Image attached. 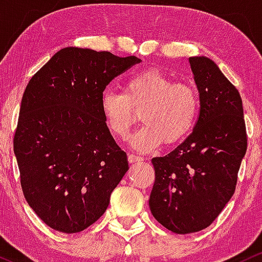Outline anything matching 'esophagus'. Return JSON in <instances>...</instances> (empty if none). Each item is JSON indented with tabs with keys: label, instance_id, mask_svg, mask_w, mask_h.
<instances>
[{
	"label": "esophagus",
	"instance_id": "1",
	"mask_svg": "<svg viewBox=\"0 0 262 262\" xmlns=\"http://www.w3.org/2000/svg\"><path fill=\"white\" fill-rule=\"evenodd\" d=\"M142 161H143V157H141V156H137V155H132V154L128 155V162H130V163H135V162H142Z\"/></svg>",
	"mask_w": 262,
	"mask_h": 262
}]
</instances>
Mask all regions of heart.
Listing matches in <instances>:
<instances>
[{"mask_svg":"<svg viewBox=\"0 0 262 262\" xmlns=\"http://www.w3.org/2000/svg\"><path fill=\"white\" fill-rule=\"evenodd\" d=\"M100 111L114 136L126 139L132 125H145L132 137V146L141 152L160 147L176 146L194 128L199 114V98L192 85L176 83L169 75L156 68L131 75L123 85V93L104 90Z\"/></svg>","mask_w":262,"mask_h":262,"instance_id":"b5f03b06","label":"heart"}]
</instances>
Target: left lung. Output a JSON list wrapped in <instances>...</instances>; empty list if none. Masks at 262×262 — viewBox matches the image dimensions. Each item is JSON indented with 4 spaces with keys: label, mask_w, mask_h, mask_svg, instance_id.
I'll list each match as a JSON object with an SVG mask.
<instances>
[{
    "label": "left lung",
    "mask_w": 262,
    "mask_h": 262,
    "mask_svg": "<svg viewBox=\"0 0 262 262\" xmlns=\"http://www.w3.org/2000/svg\"><path fill=\"white\" fill-rule=\"evenodd\" d=\"M199 92L198 120L177 148L152 158V215L176 234L208 228L233 196L248 148L242 96L205 57L189 58Z\"/></svg>",
    "instance_id": "1"
}]
</instances>
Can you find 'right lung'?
I'll return each instance as SVG.
<instances>
[{"label": "right lung", "mask_w": 262, "mask_h": 262, "mask_svg": "<svg viewBox=\"0 0 262 262\" xmlns=\"http://www.w3.org/2000/svg\"><path fill=\"white\" fill-rule=\"evenodd\" d=\"M140 61L68 47L29 80L13 151L26 201L54 230L74 234L94 224L127 172V155L108 131L100 98Z\"/></svg>", "instance_id": "1"}]
</instances>
